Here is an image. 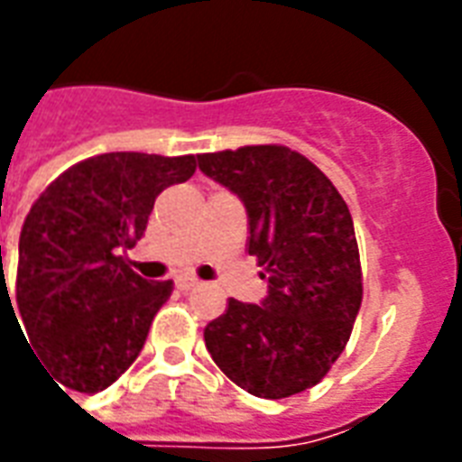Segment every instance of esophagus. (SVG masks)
Returning <instances> with one entry per match:
<instances>
[{
	"mask_svg": "<svg viewBox=\"0 0 462 462\" xmlns=\"http://www.w3.org/2000/svg\"><path fill=\"white\" fill-rule=\"evenodd\" d=\"M174 285H177V290H181V292H187V290H194L196 285H199V281L191 278V275H180V278L174 281Z\"/></svg>",
	"mask_w": 462,
	"mask_h": 462,
	"instance_id": "34e87169",
	"label": "esophagus"
}]
</instances>
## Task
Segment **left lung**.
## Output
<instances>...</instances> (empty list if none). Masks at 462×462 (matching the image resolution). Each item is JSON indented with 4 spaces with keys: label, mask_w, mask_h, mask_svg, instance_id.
Here are the masks:
<instances>
[{
    "label": "left lung",
    "mask_w": 462,
    "mask_h": 462,
    "mask_svg": "<svg viewBox=\"0 0 462 462\" xmlns=\"http://www.w3.org/2000/svg\"><path fill=\"white\" fill-rule=\"evenodd\" d=\"M199 167L242 199L246 249L268 281L261 307L230 300L206 326L210 357L246 393H302L340 357L362 304L347 203L311 160L278 143L203 153Z\"/></svg>",
    "instance_id": "left-lung-1"
}]
</instances>
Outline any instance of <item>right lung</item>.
<instances>
[{
    "mask_svg": "<svg viewBox=\"0 0 462 462\" xmlns=\"http://www.w3.org/2000/svg\"><path fill=\"white\" fill-rule=\"evenodd\" d=\"M194 172V155L103 153L64 170L31 206L16 307L61 386L97 393L139 357L172 281H143L122 252L143 237L160 191Z\"/></svg>",
    "mask_w": 462,
    "mask_h": 462,
    "instance_id": "obj_1",
    "label": "right lung"
}]
</instances>
